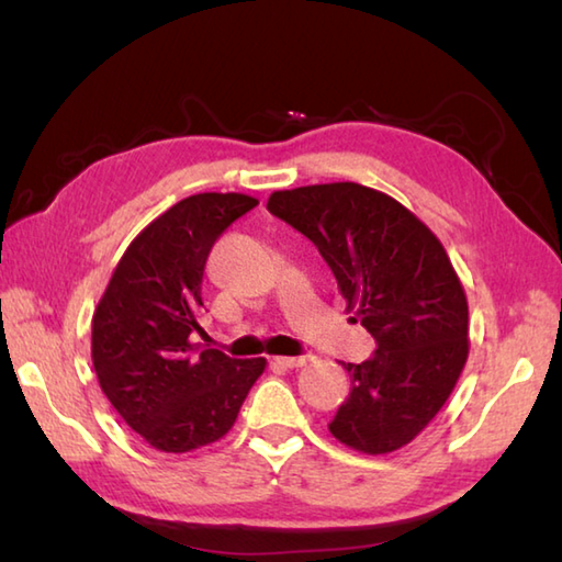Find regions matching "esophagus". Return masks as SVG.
I'll list each match as a JSON object with an SVG mask.
<instances>
[{"label":"esophagus","instance_id":"1","mask_svg":"<svg viewBox=\"0 0 562 562\" xmlns=\"http://www.w3.org/2000/svg\"><path fill=\"white\" fill-rule=\"evenodd\" d=\"M278 362L288 369H300L312 362V355H296V357H278Z\"/></svg>","mask_w":562,"mask_h":562}]
</instances>
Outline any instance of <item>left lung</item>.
I'll use <instances>...</instances> for the list:
<instances>
[{
  "label": "left lung",
  "instance_id": "1",
  "mask_svg": "<svg viewBox=\"0 0 562 562\" xmlns=\"http://www.w3.org/2000/svg\"><path fill=\"white\" fill-rule=\"evenodd\" d=\"M268 210L312 238L376 340L374 357L342 362L352 386L330 435L374 457L411 445L469 360V302L445 246L398 200L350 181L274 190Z\"/></svg>",
  "mask_w": 562,
  "mask_h": 562
}]
</instances>
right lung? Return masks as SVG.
I'll use <instances>...</instances> for the list:
<instances>
[{"label":"right lung","mask_w":562,"mask_h":562,"mask_svg":"<svg viewBox=\"0 0 562 562\" xmlns=\"http://www.w3.org/2000/svg\"><path fill=\"white\" fill-rule=\"evenodd\" d=\"M258 205L244 193H198L142 229L111 274L91 318V362L117 415L166 453L222 439L266 357L232 360L207 348L202 333V274L212 244Z\"/></svg>","instance_id":"1"}]
</instances>
